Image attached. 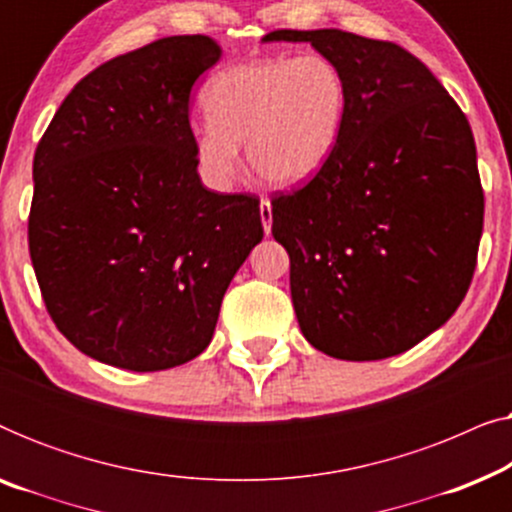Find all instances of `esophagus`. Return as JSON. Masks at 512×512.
Returning <instances> with one entry per match:
<instances>
[{"instance_id": "34e87169", "label": "esophagus", "mask_w": 512, "mask_h": 512, "mask_svg": "<svg viewBox=\"0 0 512 512\" xmlns=\"http://www.w3.org/2000/svg\"><path fill=\"white\" fill-rule=\"evenodd\" d=\"M261 221H263L265 235H270V228H272V205H270L268 198L261 200Z\"/></svg>"}]
</instances>
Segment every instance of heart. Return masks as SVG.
<instances>
[{
    "instance_id": "obj_1",
    "label": "heart",
    "mask_w": 512,
    "mask_h": 512,
    "mask_svg": "<svg viewBox=\"0 0 512 512\" xmlns=\"http://www.w3.org/2000/svg\"><path fill=\"white\" fill-rule=\"evenodd\" d=\"M207 121L191 146L202 177L228 188L240 146L258 179L293 186L314 177L335 153L345 123L347 88L326 55L258 58L223 69L202 95Z\"/></svg>"
}]
</instances>
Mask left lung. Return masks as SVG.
Returning <instances> with one entry per match:
<instances>
[{
	"label": "left lung",
	"mask_w": 512,
	"mask_h": 512,
	"mask_svg": "<svg viewBox=\"0 0 512 512\" xmlns=\"http://www.w3.org/2000/svg\"><path fill=\"white\" fill-rule=\"evenodd\" d=\"M263 41L312 44L347 88L331 160L272 200L300 331L342 361L408 352L471 286L485 214L471 125L429 67L391 41L342 30Z\"/></svg>",
	"instance_id": "left-lung-1"
}]
</instances>
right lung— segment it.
Segmentation results:
<instances>
[{
  "mask_svg": "<svg viewBox=\"0 0 512 512\" xmlns=\"http://www.w3.org/2000/svg\"><path fill=\"white\" fill-rule=\"evenodd\" d=\"M221 48L165 37L76 83L34 153L30 256L46 310L90 359L135 373L195 359L263 240L254 195L202 186L188 100Z\"/></svg>",
  "mask_w": 512,
  "mask_h": 512,
  "instance_id": "right-lung-1",
  "label": "right lung"
}]
</instances>
